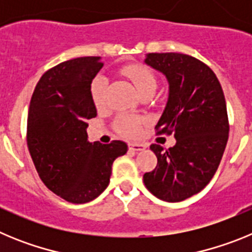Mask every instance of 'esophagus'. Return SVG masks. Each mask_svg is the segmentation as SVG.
<instances>
[{"label":"esophagus","mask_w":252,"mask_h":252,"mask_svg":"<svg viewBox=\"0 0 252 252\" xmlns=\"http://www.w3.org/2000/svg\"><path fill=\"white\" fill-rule=\"evenodd\" d=\"M146 146L142 144H128V149L132 151H142L145 150Z\"/></svg>","instance_id":"esophagus-1"}]
</instances>
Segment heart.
Masks as SVG:
<instances>
[{"instance_id":"heart-1","label":"heart","mask_w":252,"mask_h":252,"mask_svg":"<svg viewBox=\"0 0 252 252\" xmlns=\"http://www.w3.org/2000/svg\"><path fill=\"white\" fill-rule=\"evenodd\" d=\"M124 74L132 82L140 95L145 94V93H155L157 91V77L148 66L141 65V64L127 65L124 68ZM107 86H108V79L106 75L98 74L93 78L90 92L91 98L97 107H101L103 104L104 98H106ZM144 122L145 121L140 117L122 115L116 121V128L124 136L135 139V137L140 136Z\"/></svg>"}]
</instances>
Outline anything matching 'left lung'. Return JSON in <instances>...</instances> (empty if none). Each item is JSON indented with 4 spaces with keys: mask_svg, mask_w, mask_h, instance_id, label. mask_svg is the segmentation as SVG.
Here are the masks:
<instances>
[{
    "mask_svg": "<svg viewBox=\"0 0 252 252\" xmlns=\"http://www.w3.org/2000/svg\"><path fill=\"white\" fill-rule=\"evenodd\" d=\"M144 63L165 75L169 94L155 128L174 133L173 148L150 146L158 165L144 174L146 188L166 202H180L201 192L217 170L228 140V119L222 87L212 69L179 53H150Z\"/></svg>",
    "mask_w": 252,
    "mask_h": 252,
    "instance_id": "obj_1",
    "label": "left lung"
}]
</instances>
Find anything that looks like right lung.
<instances>
[{
    "instance_id": "right-lung-1",
    "label": "right lung",
    "mask_w": 252,
    "mask_h": 252,
    "mask_svg": "<svg viewBox=\"0 0 252 252\" xmlns=\"http://www.w3.org/2000/svg\"><path fill=\"white\" fill-rule=\"evenodd\" d=\"M103 66L99 57L58 64L37 82L28 113V148L37 174L51 192L70 203H87L110 183L112 164L126 142L87 140V121L97 116L91 83Z\"/></svg>"
}]
</instances>
